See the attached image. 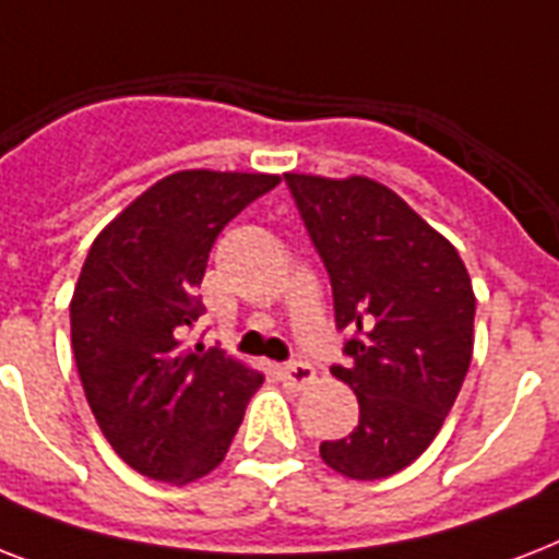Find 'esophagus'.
<instances>
[{"instance_id":"34e87169","label":"esophagus","mask_w":559,"mask_h":559,"mask_svg":"<svg viewBox=\"0 0 559 559\" xmlns=\"http://www.w3.org/2000/svg\"><path fill=\"white\" fill-rule=\"evenodd\" d=\"M281 382L287 385L289 391H305L316 382V368L307 366V362H289V366L281 368Z\"/></svg>"}]
</instances>
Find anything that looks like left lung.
I'll return each mask as SVG.
<instances>
[{
	"label": "left lung",
	"mask_w": 559,
	"mask_h": 559,
	"mask_svg": "<svg viewBox=\"0 0 559 559\" xmlns=\"http://www.w3.org/2000/svg\"><path fill=\"white\" fill-rule=\"evenodd\" d=\"M322 254L359 424L319 447L342 476L377 481L435 441L473 359L476 296L459 249L377 179L284 174Z\"/></svg>",
	"instance_id": "8db88e82"
}]
</instances>
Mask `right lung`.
Masks as SVG:
<instances>
[{
	"mask_svg": "<svg viewBox=\"0 0 559 559\" xmlns=\"http://www.w3.org/2000/svg\"><path fill=\"white\" fill-rule=\"evenodd\" d=\"M278 174L177 170L92 240L74 284L72 350L90 408L118 459L188 485L226 459L263 373L226 350L186 345L209 252L228 219Z\"/></svg>",
	"mask_w": 559,
	"mask_h": 559,
	"instance_id": "add662e5",
	"label": "right lung"
}]
</instances>
